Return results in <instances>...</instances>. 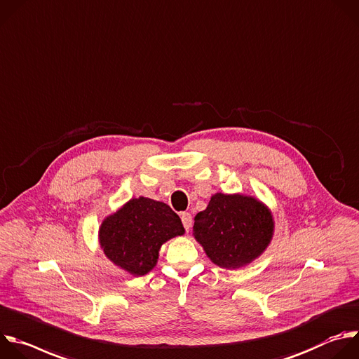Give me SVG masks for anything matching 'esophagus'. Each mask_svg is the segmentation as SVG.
Wrapping results in <instances>:
<instances>
[{
  "instance_id": "1",
  "label": "esophagus",
  "mask_w": 359,
  "mask_h": 359,
  "mask_svg": "<svg viewBox=\"0 0 359 359\" xmlns=\"http://www.w3.org/2000/svg\"><path fill=\"white\" fill-rule=\"evenodd\" d=\"M181 221H182V225L185 228V231H189L191 226H192V215L189 212H182L181 213Z\"/></svg>"
}]
</instances>
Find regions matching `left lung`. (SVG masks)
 I'll use <instances>...</instances> for the list:
<instances>
[{"label": "left lung", "mask_w": 359, "mask_h": 359, "mask_svg": "<svg viewBox=\"0 0 359 359\" xmlns=\"http://www.w3.org/2000/svg\"><path fill=\"white\" fill-rule=\"evenodd\" d=\"M273 219L269 209L250 196L217 194L195 217L194 236L219 267L250 263L269 245Z\"/></svg>", "instance_id": "8db88e82"}]
</instances>
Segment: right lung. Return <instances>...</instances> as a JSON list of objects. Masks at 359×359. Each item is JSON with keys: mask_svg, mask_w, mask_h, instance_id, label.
I'll return each instance as SVG.
<instances>
[{"mask_svg": "<svg viewBox=\"0 0 359 359\" xmlns=\"http://www.w3.org/2000/svg\"><path fill=\"white\" fill-rule=\"evenodd\" d=\"M182 233L180 217L167 203L140 196L106 218L99 236L113 263L142 276L156 266L161 245Z\"/></svg>", "mask_w": 359, "mask_h": 359, "instance_id": "1", "label": "right lung"}]
</instances>
